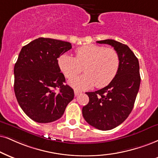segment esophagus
<instances>
[{
	"mask_svg": "<svg viewBox=\"0 0 158 158\" xmlns=\"http://www.w3.org/2000/svg\"><path fill=\"white\" fill-rule=\"evenodd\" d=\"M74 92H75V97L78 96L80 94H81V91H77V90H75V91H74Z\"/></svg>",
	"mask_w": 158,
	"mask_h": 158,
	"instance_id": "1",
	"label": "esophagus"
}]
</instances>
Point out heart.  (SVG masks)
<instances>
[{
    "label": "heart",
    "mask_w": 158,
    "mask_h": 158,
    "mask_svg": "<svg viewBox=\"0 0 158 158\" xmlns=\"http://www.w3.org/2000/svg\"><path fill=\"white\" fill-rule=\"evenodd\" d=\"M61 71L71 78L82 71L85 74L69 81V84L78 90H86L95 85L102 88L108 85L117 75L120 67L119 55L111 48L89 44L75 50V57L64 53L58 58Z\"/></svg>",
    "instance_id": "b5f03b06"
}]
</instances>
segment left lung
I'll return each mask as SVG.
<instances>
[{
	"mask_svg": "<svg viewBox=\"0 0 158 158\" xmlns=\"http://www.w3.org/2000/svg\"><path fill=\"white\" fill-rule=\"evenodd\" d=\"M111 45L120 58L117 75L107 86L86 92L89 102L83 106V118L94 127L109 130L119 125L128 117L139 92L141 77L139 60L126 44L113 40L97 41Z\"/></svg>",
	"mask_w": 158,
	"mask_h": 158,
	"instance_id": "left-lung-1",
	"label": "left lung"
}]
</instances>
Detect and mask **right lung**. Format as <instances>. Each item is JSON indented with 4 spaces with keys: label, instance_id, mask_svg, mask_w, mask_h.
Wrapping results in <instances>:
<instances>
[{
    "label": "right lung",
    "instance_id": "obj_1",
    "mask_svg": "<svg viewBox=\"0 0 158 158\" xmlns=\"http://www.w3.org/2000/svg\"><path fill=\"white\" fill-rule=\"evenodd\" d=\"M71 48L68 42L40 37L20 50L14 68V89L20 108L35 122L58 119L73 100V89L64 84L57 60Z\"/></svg>",
    "mask_w": 158,
    "mask_h": 158
}]
</instances>
